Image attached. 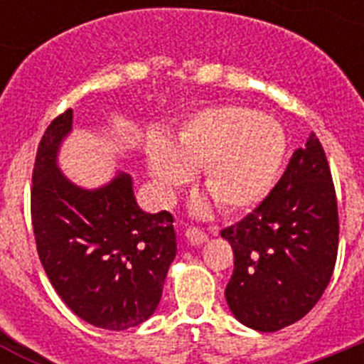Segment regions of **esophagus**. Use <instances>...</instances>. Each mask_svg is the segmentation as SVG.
<instances>
[{"label":"esophagus","mask_w":364,"mask_h":364,"mask_svg":"<svg viewBox=\"0 0 364 364\" xmlns=\"http://www.w3.org/2000/svg\"><path fill=\"white\" fill-rule=\"evenodd\" d=\"M186 239H188L193 246H200V244H204L205 240H208V235L202 230H198V228H188V230H186Z\"/></svg>","instance_id":"esophagus-1"}]
</instances>
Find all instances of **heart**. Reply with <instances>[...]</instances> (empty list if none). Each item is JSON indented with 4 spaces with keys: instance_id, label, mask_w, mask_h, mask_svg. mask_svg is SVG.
<instances>
[{
    "instance_id": "heart-1",
    "label": "heart",
    "mask_w": 364,
    "mask_h": 364,
    "mask_svg": "<svg viewBox=\"0 0 364 364\" xmlns=\"http://www.w3.org/2000/svg\"><path fill=\"white\" fill-rule=\"evenodd\" d=\"M288 142L281 125L244 105L202 109L180 125L173 144L153 136L147 144V171L166 200L202 167V182L228 213L260 204L277 182ZM210 200L193 202L204 215Z\"/></svg>"
}]
</instances>
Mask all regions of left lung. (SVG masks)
Instances as JSON below:
<instances>
[{
    "instance_id": "obj_1",
    "label": "left lung",
    "mask_w": 364,
    "mask_h": 364,
    "mask_svg": "<svg viewBox=\"0 0 364 364\" xmlns=\"http://www.w3.org/2000/svg\"><path fill=\"white\" fill-rule=\"evenodd\" d=\"M220 235L233 247L226 301L235 319L259 332L302 319L332 279L339 244L336 189L319 138L311 133L262 204Z\"/></svg>"
}]
</instances>
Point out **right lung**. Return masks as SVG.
Instances as JSON below:
<instances>
[{
    "instance_id": "add662e5",
    "label": "right lung",
    "mask_w": 364,
    "mask_h": 364,
    "mask_svg": "<svg viewBox=\"0 0 364 364\" xmlns=\"http://www.w3.org/2000/svg\"><path fill=\"white\" fill-rule=\"evenodd\" d=\"M73 111L47 127L32 173L31 211L38 255L56 294L80 319L105 330H127L159 308L176 255L169 211L138 205L133 178L117 171L87 189L58 166Z\"/></svg>"
}]
</instances>
